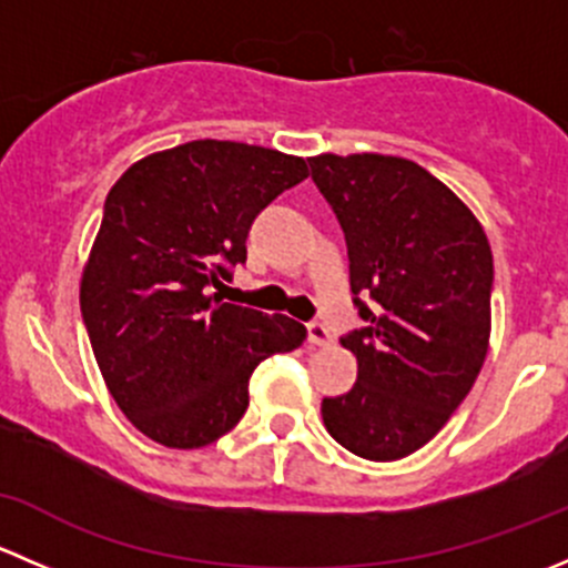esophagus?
<instances>
[{"label": "esophagus", "mask_w": 568, "mask_h": 568, "mask_svg": "<svg viewBox=\"0 0 568 568\" xmlns=\"http://www.w3.org/2000/svg\"><path fill=\"white\" fill-rule=\"evenodd\" d=\"M307 343H311L313 348L329 346V343H332L329 329H326L324 324H318V321H313V324H307Z\"/></svg>", "instance_id": "1"}]
</instances>
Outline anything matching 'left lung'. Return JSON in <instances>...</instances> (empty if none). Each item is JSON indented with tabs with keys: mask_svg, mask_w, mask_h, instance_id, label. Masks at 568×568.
Instances as JSON below:
<instances>
[{
	"mask_svg": "<svg viewBox=\"0 0 568 568\" xmlns=\"http://www.w3.org/2000/svg\"><path fill=\"white\" fill-rule=\"evenodd\" d=\"M313 181L341 220L354 296L368 326L343 337L357 385L324 398L335 443L368 462L420 450L484 368L491 247L478 216L426 168L387 153H318Z\"/></svg>",
	"mask_w": 568,
	"mask_h": 568,
	"instance_id": "8db88e82",
	"label": "left lung"
}]
</instances>
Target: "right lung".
<instances>
[{
	"mask_svg": "<svg viewBox=\"0 0 568 568\" xmlns=\"http://www.w3.org/2000/svg\"><path fill=\"white\" fill-rule=\"evenodd\" d=\"M307 175L305 159L274 148L194 140L140 159L109 189L79 305L106 390L153 443H216L247 412L252 371L305 341L300 321L214 288L247 261L257 211Z\"/></svg>",
	"mask_w": 568,
	"mask_h": 568,
	"instance_id": "add662e5",
	"label": "right lung"
}]
</instances>
